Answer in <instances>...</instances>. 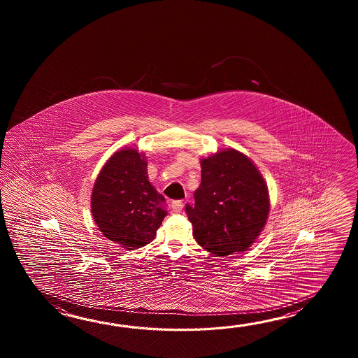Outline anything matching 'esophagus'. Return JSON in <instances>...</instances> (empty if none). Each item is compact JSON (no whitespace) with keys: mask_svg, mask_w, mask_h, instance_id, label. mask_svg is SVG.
I'll list each match as a JSON object with an SVG mask.
<instances>
[{"mask_svg":"<svg viewBox=\"0 0 358 358\" xmlns=\"http://www.w3.org/2000/svg\"><path fill=\"white\" fill-rule=\"evenodd\" d=\"M182 207H184L182 201H174V202L171 203V208H173V211H176V213H180L182 210Z\"/></svg>","mask_w":358,"mask_h":358,"instance_id":"obj_1","label":"esophagus"}]
</instances>
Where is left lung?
<instances>
[{
    "label": "left lung",
    "instance_id": "left-lung-1",
    "mask_svg": "<svg viewBox=\"0 0 358 358\" xmlns=\"http://www.w3.org/2000/svg\"><path fill=\"white\" fill-rule=\"evenodd\" d=\"M201 168L194 203L185 206L197 243L217 256L247 251L266 224V182L253 162L233 148L202 159Z\"/></svg>",
    "mask_w": 358,
    "mask_h": 358
}]
</instances>
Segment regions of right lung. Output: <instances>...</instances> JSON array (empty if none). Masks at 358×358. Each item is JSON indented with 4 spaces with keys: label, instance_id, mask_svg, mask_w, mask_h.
I'll list each match as a JSON object with an SVG mask.
<instances>
[{
    "label": "right lung",
    "instance_id": "obj_1",
    "mask_svg": "<svg viewBox=\"0 0 358 358\" xmlns=\"http://www.w3.org/2000/svg\"><path fill=\"white\" fill-rule=\"evenodd\" d=\"M164 202L148 180L145 155L125 148L99 171L92 192V215L107 239L137 250L155 239L168 215Z\"/></svg>",
    "mask_w": 358,
    "mask_h": 358
}]
</instances>
